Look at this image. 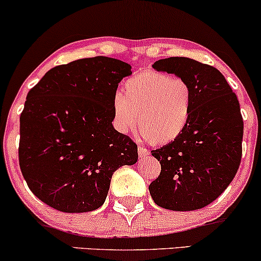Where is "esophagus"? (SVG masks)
Wrapping results in <instances>:
<instances>
[{
    "mask_svg": "<svg viewBox=\"0 0 261 261\" xmlns=\"http://www.w3.org/2000/svg\"><path fill=\"white\" fill-rule=\"evenodd\" d=\"M137 152H139V155H140V158H145V157H147V155L149 154V151L147 148H145V147H139V149H137Z\"/></svg>",
    "mask_w": 261,
    "mask_h": 261,
    "instance_id": "34e87169",
    "label": "esophagus"
}]
</instances>
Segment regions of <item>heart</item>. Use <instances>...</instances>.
Wrapping results in <instances>:
<instances>
[{"label": "heart", "mask_w": 261, "mask_h": 261, "mask_svg": "<svg viewBox=\"0 0 261 261\" xmlns=\"http://www.w3.org/2000/svg\"><path fill=\"white\" fill-rule=\"evenodd\" d=\"M124 93H116L113 100L115 126L120 133L131 130L139 118L141 137L164 145L187 128L193 92L185 80L153 70L141 71L125 81Z\"/></svg>", "instance_id": "1"}]
</instances>
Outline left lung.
Returning a JSON list of instances; mask_svg holds the SVG:
<instances>
[{
  "label": "left lung",
  "instance_id": "obj_1",
  "mask_svg": "<svg viewBox=\"0 0 261 261\" xmlns=\"http://www.w3.org/2000/svg\"><path fill=\"white\" fill-rule=\"evenodd\" d=\"M152 67L187 81L193 106L184 133L151 152L162 169L149 184V194L158 206L172 211L202 208L226 190L241 164L243 119L239 101L223 74L210 65L168 58Z\"/></svg>",
  "mask_w": 261,
  "mask_h": 261
}]
</instances>
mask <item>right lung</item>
<instances>
[{
  "mask_svg": "<svg viewBox=\"0 0 261 261\" xmlns=\"http://www.w3.org/2000/svg\"><path fill=\"white\" fill-rule=\"evenodd\" d=\"M121 60L95 56L51 68L20 114L19 166L38 199L67 214L106 201L113 173L137 162V146L113 126V100L130 76Z\"/></svg>",
  "mask_w": 261,
  "mask_h": 261,
  "instance_id": "add662e5",
  "label": "right lung"
}]
</instances>
